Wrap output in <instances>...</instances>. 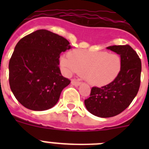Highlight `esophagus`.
Instances as JSON below:
<instances>
[{
    "label": "esophagus",
    "mask_w": 149,
    "mask_h": 149,
    "mask_svg": "<svg viewBox=\"0 0 149 149\" xmlns=\"http://www.w3.org/2000/svg\"><path fill=\"white\" fill-rule=\"evenodd\" d=\"M72 84L73 85V86H79L80 84H81V82L78 81H77V80H75V79H72Z\"/></svg>",
    "instance_id": "obj_1"
}]
</instances>
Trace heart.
Returning <instances> with one entry per match:
<instances>
[{"mask_svg": "<svg viewBox=\"0 0 149 149\" xmlns=\"http://www.w3.org/2000/svg\"><path fill=\"white\" fill-rule=\"evenodd\" d=\"M63 71L69 75L77 72L91 84L106 85L117 77L121 69V59L106 51L86 52L74 50L60 60Z\"/></svg>", "mask_w": 149, "mask_h": 149, "instance_id": "b5f03b06", "label": "heart"}]
</instances>
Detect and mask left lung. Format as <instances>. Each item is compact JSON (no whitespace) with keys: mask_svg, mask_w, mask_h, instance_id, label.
<instances>
[{"mask_svg":"<svg viewBox=\"0 0 149 149\" xmlns=\"http://www.w3.org/2000/svg\"><path fill=\"white\" fill-rule=\"evenodd\" d=\"M107 48L120 55V72L107 85L92 88L90 96L84 101L88 111L101 118L115 116L131 104L139 91L142 70L141 60L130 45Z\"/></svg>","mask_w":149,"mask_h":149,"instance_id":"1","label":"left lung"}]
</instances>
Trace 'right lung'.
Segmentation results:
<instances>
[{"label":"right lung","instance_id":"1","mask_svg":"<svg viewBox=\"0 0 149 149\" xmlns=\"http://www.w3.org/2000/svg\"><path fill=\"white\" fill-rule=\"evenodd\" d=\"M69 42L47 30H38L19 40L9 63V82L15 98L36 111L53 107L70 80L61 74L60 55Z\"/></svg>","mask_w":149,"mask_h":149}]
</instances>
